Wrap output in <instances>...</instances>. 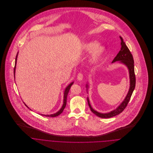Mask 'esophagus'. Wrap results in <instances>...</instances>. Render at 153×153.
<instances>
[{
	"instance_id": "34e87169",
	"label": "esophagus",
	"mask_w": 153,
	"mask_h": 153,
	"mask_svg": "<svg viewBox=\"0 0 153 153\" xmlns=\"http://www.w3.org/2000/svg\"><path fill=\"white\" fill-rule=\"evenodd\" d=\"M83 78H84V76H83V74L82 73H79L77 75V79L78 81H81L83 79Z\"/></svg>"
}]
</instances>
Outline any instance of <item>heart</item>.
Wrapping results in <instances>:
<instances>
[{
  "label": "heart",
  "mask_w": 153,
  "mask_h": 153,
  "mask_svg": "<svg viewBox=\"0 0 153 153\" xmlns=\"http://www.w3.org/2000/svg\"><path fill=\"white\" fill-rule=\"evenodd\" d=\"M98 45V43L96 41L88 42L84 45V48L88 52L93 51L91 55V61L94 64L99 62L105 52L104 46Z\"/></svg>",
  "instance_id": "obj_1"
}]
</instances>
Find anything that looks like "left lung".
Wrapping results in <instances>:
<instances>
[{
  "label": "left lung",
  "mask_w": 153,
  "mask_h": 153,
  "mask_svg": "<svg viewBox=\"0 0 153 153\" xmlns=\"http://www.w3.org/2000/svg\"><path fill=\"white\" fill-rule=\"evenodd\" d=\"M121 39V50L118 52V53L117 55V56L115 57V58L113 59L112 63H114L115 62L119 61V62L122 63L124 64L127 67L129 71V75H130V89L128 92V94L127 96L126 97L124 100L122 102V103L114 110L108 112V113H100L97 112V111L94 110L92 108L88 97L87 98L88 104V105L91 109V111L95 114L97 116L102 118H108L112 117H114L115 115H117L121 113L124 109L126 108L129 101L130 100L131 95L132 94V92L134 90V88L135 87V75L134 72V59L132 57V55L131 54V52L130 51L129 49L127 46L126 44L123 41V39L122 37L120 36ZM88 88V84H87V87Z\"/></svg>",
  "instance_id": "1"
}]
</instances>
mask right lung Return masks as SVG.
<instances>
[{"mask_svg": "<svg viewBox=\"0 0 153 153\" xmlns=\"http://www.w3.org/2000/svg\"><path fill=\"white\" fill-rule=\"evenodd\" d=\"M17 56H18V54L16 55V60H15V68H14V77H15V68H16V61H17ZM74 84V82H71L69 85H68L65 89V91H64V104H63V105L62 107H61V108L60 109V110H59L57 112L53 114H51V115H43V114H41V115H44L45 117H57L59 115H60L64 111V108H65L66 105V98H67V95H68V94L69 92V91L70 89V88L71 87L72 85ZM26 106L28 108V107L26 105Z\"/></svg>", "mask_w": 153, "mask_h": 153, "instance_id": "right-lung-1", "label": "right lung"}]
</instances>
